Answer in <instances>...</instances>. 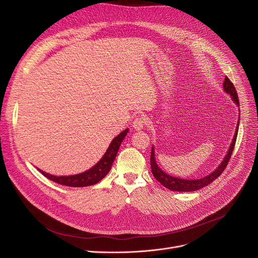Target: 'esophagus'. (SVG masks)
I'll return each mask as SVG.
<instances>
[{
  "label": "esophagus",
  "mask_w": 258,
  "mask_h": 258,
  "mask_svg": "<svg viewBox=\"0 0 258 258\" xmlns=\"http://www.w3.org/2000/svg\"><path fill=\"white\" fill-rule=\"evenodd\" d=\"M146 124V119L143 116H137L133 121V126L136 130H141Z\"/></svg>",
  "instance_id": "34e87169"
}]
</instances>
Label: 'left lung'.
Wrapping results in <instances>:
<instances>
[{"instance_id":"8db88e82","label":"left lung","mask_w":258,"mask_h":258,"mask_svg":"<svg viewBox=\"0 0 258 258\" xmlns=\"http://www.w3.org/2000/svg\"><path fill=\"white\" fill-rule=\"evenodd\" d=\"M224 90L226 91V93L230 94V96L233 98V101L237 105H239L238 96H237L235 87L231 83V80H230L227 76L225 77V81H224ZM237 132H238V125H237V130L235 132V135H234L233 141L231 143V146H230L229 151H228V154L225 157L224 161L222 162V164L218 168H216L212 173L207 175V177L199 179V180H184V179L182 180V179H178V178L171 177V175L165 173L163 170H161L159 168V166L157 165V163H156V161H155V152H154V148H152L151 166H152V171H153L154 177L156 178L157 181H159L164 187H166V188H168V189H170V190H173V191H196V190H198V189H201L203 187L207 186L213 180L218 179L220 175L222 174V172L225 170V168L227 167V165L229 163V160H230V158H231L232 152L234 150V145H235V141H236V137H237Z\"/></svg>"}]
</instances>
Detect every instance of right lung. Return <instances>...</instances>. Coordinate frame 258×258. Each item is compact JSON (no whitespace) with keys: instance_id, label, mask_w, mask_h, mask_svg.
Segmentation results:
<instances>
[{"instance_id":"1","label":"right lung","mask_w":258,"mask_h":258,"mask_svg":"<svg viewBox=\"0 0 258 258\" xmlns=\"http://www.w3.org/2000/svg\"><path fill=\"white\" fill-rule=\"evenodd\" d=\"M128 130H124L122 133H120L116 138L112 141V143L108 146L106 153L104 156L101 158V160L98 162L96 165H94L91 169L79 173V174H74V175H66V177H56V175H52L49 174L45 171H42L38 169L40 172H42L46 178L49 180L55 182L57 184L63 185V186H69V187H85V186H91L98 183L101 181L105 175L110 171L113 162L117 156L118 150L120 147V144L122 140L124 139L126 136Z\"/></svg>"}]
</instances>
